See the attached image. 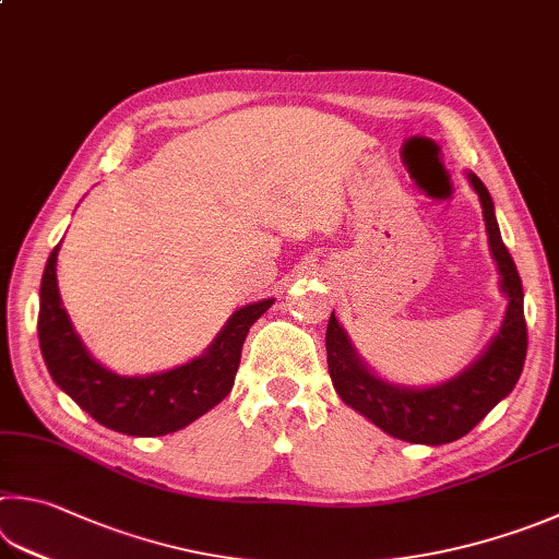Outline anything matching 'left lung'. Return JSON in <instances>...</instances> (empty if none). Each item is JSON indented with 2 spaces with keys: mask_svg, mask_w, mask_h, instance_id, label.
Wrapping results in <instances>:
<instances>
[{
  "mask_svg": "<svg viewBox=\"0 0 559 559\" xmlns=\"http://www.w3.org/2000/svg\"><path fill=\"white\" fill-rule=\"evenodd\" d=\"M466 178L481 200L491 257L501 273V290L509 298L499 334L481 357L450 381L428 385V389H408V385L379 379L359 359L334 312L330 314L328 334H324L330 377L340 399L349 408L359 411L364 418L379 425L391 438L415 444H448L464 438L496 403L513 391L525 364L527 328L519 269L501 239L489 190L474 174H466Z\"/></svg>",
  "mask_w": 559,
  "mask_h": 559,
  "instance_id": "obj_1",
  "label": "left lung"
}]
</instances>
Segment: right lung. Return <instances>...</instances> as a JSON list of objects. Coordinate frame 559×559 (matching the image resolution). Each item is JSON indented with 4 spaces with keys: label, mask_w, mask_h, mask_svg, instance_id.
Returning <instances> with one entry per match:
<instances>
[{
    "label": "right lung",
    "mask_w": 559,
    "mask_h": 559,
    "mask_svg": "<svg viewBox=\"0 0 559 559\" xmlns=\"http://www.w3.org/2000/svg\"><path fill=\"white\" fill-rule=\"evenodd\" d=\"M58 249L50 251L40 278L38 342L50 377L80 408L115 432L156 438L186 428L227 399L249 328L273 298L239 308L198 359L151 377H119L90 357L73 330L58 293Z\"/></svg>",
    "instance_id": "obj_1"
}]
</instances>
